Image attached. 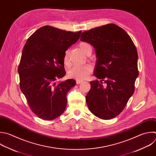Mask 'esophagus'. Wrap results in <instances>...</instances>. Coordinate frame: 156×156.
Instances as JSON below:
<instances>
[{
	"mask_svg": "<svg viewBox=\"0 0 156 156\" xmlns=\"http://www.w3.org/2000/svg\"><path fill=\"white\" fill-rule=\"evenodd\" d=\"M76 84H80L82 83L83 81H81V80H76Z\"/></svg>",
	"mask_w": 156,
	"mask_h": 156,
	"instance_id": "esophagus-1",
	"label": "esophagus"
}]
</instances>
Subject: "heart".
I'll list each match as a JSON object with an SVG mask.
<instances>
[{
    "mask_svg": "<svg viewBox=\"0 0 156 156\" xmlns=\"http://www.w3.org/2000/svg\"><path fill=\"white\" fill-rule=\"evenodd\" d=\"M81 51L87 55L89 50L91 48L90 46L86 42H81L78 44ZM64 64L66 66H70V60L69 58V51H66L64 53L63 58ZM92 71V67L89 64L84 66H76L71 68L67 73L68 76L70 78H73L77 80H85Z\"/></svg>",
    "mask_w": 156,
    "mask_h": 156,
    "instance_id": "obj_1",
    "label": "heart"
}]
</instances>
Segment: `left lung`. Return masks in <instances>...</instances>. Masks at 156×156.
Wrapping results in <instances>:
<instances>
[{
  "label": "left lung",
  "mask_w": 156,
  "mask_h": 156,
  "mask_svg": "<svg viewBox=\"0 0 156 156\" xmlns=\"http://www.w3.org/2000/svg\"><path fill=\"white\" fill-rule=\"evenodd\" d=\"M80 40L94 46L97 58L94 75L101 79L90 82L87 107L100 119H113L122 112L134 92L138 76L136 48L127 33L115 24L84 31Z\"/></svg>",
  "instance_id": "left-lung-1"
}]
</instances>
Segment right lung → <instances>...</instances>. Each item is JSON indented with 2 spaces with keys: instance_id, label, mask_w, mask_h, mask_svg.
I'll return each mask as SVG.
<instances>
[{
  "instance_id": "1",
  "label": "right lung",
  "mask_w": 156,
  "mask_h": 156,
  "mask_svg": "<svg viewBox=\"0 0 156 156\" xmlns=\"http://www.w3.org/2000/svg\"><path fill=\"white\" fill-rule=\"evenodd\" d=\"M78 32L44 26L26 41L18 68L20 89L32 112L50 121L66 110L67 94L76 84L73 79L56 83L66 73L63 58L66 51L79 39Z\"/></svg>"
}]
</instances>
